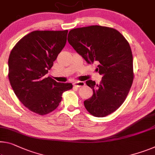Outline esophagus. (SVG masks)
I'll return each mask as SVG.
<instances>
[{
    "label": "esophagus",
    "instance_id": "34e87169",
    "mask_svg": "<svg viewBox=\"0 0 155 155\" xmlns=\"http://www.w3.org/2000/svg\"><path fill=\"white\" fill-rule=\"evenodd\" d=\"M85 83L83 82V81H76L73 83L74 86L77 87H82V86H84Z\"/></svg>",
    "mask_w": 155,
    "mask_h": 155
}]
</instances>
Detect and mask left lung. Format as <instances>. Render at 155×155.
Segmentation results:
<instances>
[{"label":"left lung","instance_id":"obj_1","mask_svg":"<svg viewBox=\"0 0 155 155\" xmlns=\"http://www.w3.org/2000/svg\"><path fill=\"white\" fill-rule=\"evenodd\" d=\"M68 41L87 63H99L103 75L99 85L88 80L92 97L84 101L89 113L104 117L119 108L126 100L134 78L133 58L129 43L117 29L100 25L73 29Z\"/></svg>","mask_w":155,"mask_h":155}]
</instances>
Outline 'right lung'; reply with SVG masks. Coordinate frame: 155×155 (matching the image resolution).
I'll list each match as a JSON object with an SVG mask.
<instances>
[{
    "mask_svg": "<svg viewBox=\"0 0 155 155\" xmlns=\"http://www.w3.org/2000/svg\"><path fill=\"white\" fill-rule=\"evenodd\" d=\"M68 31H34L17 43L9 56L8 77L25 106L39 115L54 110L72 83L46 77L67 41Z\"/></svg>",
    "mask_w": 155,
    "mask_h": 155,
    "instance_id": "right-lung-1",
    "label": "right lung"
}]
</instances>
